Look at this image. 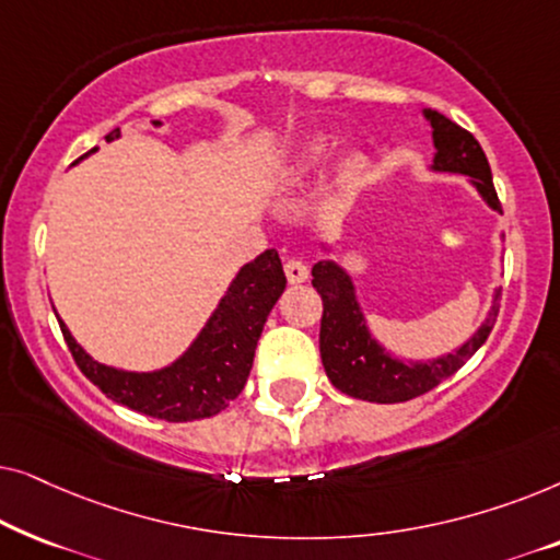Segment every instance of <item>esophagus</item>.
<instances>
[{"mask_svg": "<svg viewBox=\"0 0 560 560\" xmlns=\"http://www.w3.org/2000/svg\"><path fill=\"white\" fill-rule=\"evenodd\" d=\"M285 278L288 282H293V285H301V282L308 280V265L298 257L285 259Z\"/></svg>", "mask_w": 560, "mask_h": 560, "instance_id": "obj_1", "label": "esophagus"}]
</instances>
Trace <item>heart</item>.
Instances as JSON below:
<instances>
[{"label":"heart","mask_w":560,"mask_h":560,"mask_svg":"<svg viewBox=\"0 0 560 560\" xmlns=\"http://www.w3.org/2000/svg\"><path fill=\"white\" fill-rule=\"evenodd\" d=\"M326 158V144L324 142H316L311 148V152H308V163H318V160H324ZM362 165H364V160L362 158H354L349 163V173H359L362 171Z\"/></svg>","instance_id":"1"}]
</instances>
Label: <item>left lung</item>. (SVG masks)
I'll list each match as a JSON object with an SVG mask.
<instances>
[{
	"label": "left lung",
	"instance_id": "1",
	"mask_svg": "<svg viewBox=\"0 0 560 560\" xmlns=\"http://www.w3.org/2000/svg\"><path fill=\"white\" fill-rule=\"evenodd\" d=\"M425 117L433 127L435 171L469 175L479 194L485 196V201L492 209L502 211L492 171H489L487 155L477 137L458 127L456 121L443 117L441 112L428 109ZM313 288L318 290L320 301H324L318 347L328 380L343 395L370 402H405L431 393L435 385H441L443 380L462 370L466 359L474 357V351L492 334L497 313H500V303H494L492 313L479 326V331L454 354L435 359V362L410 364L385 354V349L372 339L364 326L362 311L354 301V285L339 265H313ZM497 301H500V295H497Z\"/></svg>",
	"mask_w": 560,
	"mask_h": 560
}]
</instances>
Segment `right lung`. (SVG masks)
Segmentation results:
<instances>
[{
  "label": "right lung",
  "instance_id": "add662e5",
  "mask_svg": "<svg viewBox=\"0 0 560 560\" xmlns=\"http://www.w3.org/2000/svg\"><path fill=\"white\" fill-rule=\"evenodd\" d=\"M117 137L119 129H112L106 140ZM285 282L275 249H267L255 262L244 265L194 347L160 372L137 374L98 364L75 343L63 320L58 324L79 370L106 397L167 423H188L217 416L247 385L259 334L285 290Z\"/></svg>",
  "mask_w": 560,
  "mask_h": 560
}]
</instances>
